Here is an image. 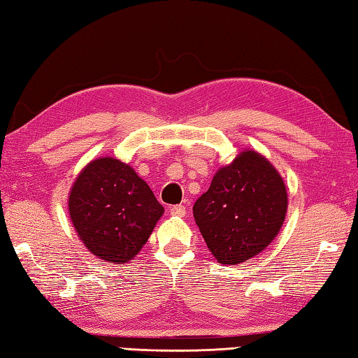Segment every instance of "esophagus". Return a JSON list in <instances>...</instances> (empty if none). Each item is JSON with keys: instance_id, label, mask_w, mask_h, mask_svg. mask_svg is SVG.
I'll return each instance as SVG.
<instances>
[{"instance_id": "1", "label": "esophagus", "mask_w": 358, "mask_h": 358, "mask_svg": "<svg viewBox=\"0 0 358 358\" xmlns=\"http://www.w3.org/2000/svg\"><path fill=\"white\" fill-rule=\"evenodd\" d=\"M170 213L174 215V217H184V215H185V207L184 206H171L170 207Z\"/></svg>"}]
</instances>
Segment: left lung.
Wrapping results in <instances>:
<instances>
[{
  "mask_svg": "<svg viewBox=\"0 0 358 358\" xmlns=\"http://www.w3.org/2000/svg\"><path fill=\"white\" fill-rule=\"evenodd\" d=\"M288 194L278 170L252 150L215 174L193 206V217L213 257L237 265L262 252L285 221Z\"/></svg>",
  "mask_w": 358,
  "mask_h": 358,
  "instance_id": "left-lung-1",
  "label": "left lung"
}]
</instances>
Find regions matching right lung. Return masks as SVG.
<instances>
[{
  "mask_svg": "<svg viewBox=\"0 0 358 358\" xmlns=\"http://www.w3.org/2000/svg\"><path fill=\"white\" fill-rule=\"evenodd\" d=\"M69 212L85 248L101 260L121 265L140 252L164 207L134 168L99 157L74 180Z\"/></svg>",
  "mask_w": 358,
  "mask_h": 358,
  "instance_id": "obj_1",
  "label": "right lung"
}]
</instances>
